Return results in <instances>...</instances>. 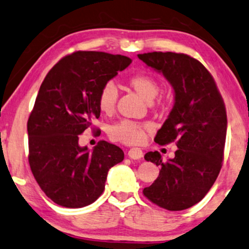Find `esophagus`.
<instances>
[{
	"label": "esophagus",
	"mask_w": 249,
	"mask_h": 249,
	"mask_svg": "<svg viewBox=\"0 0 249 249\" xmlns=\"http://www.w3.org/2000/svg\"><path fill=\"white\" fill-rule=\"evenodd\" d=\"M128 157L131 159H141L143 157V152L140 148H132L128 150Z\"/></svg>",
	"instance_id": "34e87169"
}]
</instances>
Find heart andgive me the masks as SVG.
<instances>
[{"label":"heart","instance_id":"b5f03b06","mask_svg":"<svg viewBox=\"0 0 249 249\" xmlns=\"http://www.w3.org/2000/svg\"><path fill=\"white\" fill-rule=\"evenodd\" d=\"M130 88L137 92L140 97L147 102H151L157 97L159 92V85L155 78L144 74H137L128 78ZM118 91L112 82L104 85L98 97L99 109L104 114H111L114 111L116 101H117ZM148 126L140 123L124 119L108 128V134L112 140L123 142L126 144L139 143L143 140L144 132Z\"/></svg>","mask_w":249,"mask_h":249}]
</instances>
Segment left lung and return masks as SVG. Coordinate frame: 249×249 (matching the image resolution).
<instances>
[{"label": "left lung", "instance_id": "8db88e82", "mask_svg": "<svg viewBox=\"0 0 249 249\" xmlns=\"http://www.w3.org/2000/svg\"><path fill=\"white\" fill-rule=\"evenodd\" d=\"M138 57L173 89V108L155 141L177 140L178 148L166 163L158 151L144 155L160 170L143 195L165 210H187L203 199L220 173L228 126L223 100L212 75L196 59L174 52Z\"/></svg>", "mask_w": 249, "mask_h": 249}]
</instances>
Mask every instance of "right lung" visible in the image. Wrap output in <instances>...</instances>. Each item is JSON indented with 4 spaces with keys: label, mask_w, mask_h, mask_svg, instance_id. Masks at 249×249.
<instances>
[{
    "label": "right lung",
    "mask_w": 249,
    "mask_h": 249,
    "mask_svg": "<svg viewBox=\"0 0 249 249\" xmlns=\"http://www.w3.org/2000/svg\"><path fill=\"white\" fill-rule=\"evenodd\" d=\"M131 59L106 52L77 51L62 58L39 88L27 123L29 165L52 201L81 208L105 190L108 171L124 159L115 144L100 141L89 150L78 143L83 132L100 117L98 97Z\"/></svg>",
    "instance_id": "add662e5"
}]
</instances>
